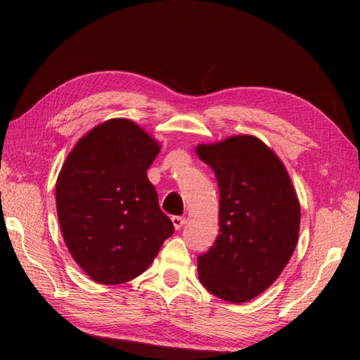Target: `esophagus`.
<instances>
[{"label": "esophagus", "mask_w": 360, "mask_h": 360, "mask_svg": "<svg viewBox=\"0 0 360 360\" xmlns=\"http://www.w3.org/2000/svg\"><path fill=\"white\" fill-rule=\"evenodd\" d=\"M172 223H173L176 231H179V229L186 224V218L184 217H173Z\"/></svg>", "instance_id": "34e87169"}]
</instances>
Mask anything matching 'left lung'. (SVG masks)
Wrapping results in <instances>:
<instances>
[{"instance_id": "8db88e82", "label": "left lung", "mask_w": 360, "mask_h": 360, "mask_svg": "<svg viewBox=\"0 0 360 360\" xmlns=\"http://www.w3.org/2000/svg\"><path fill=\"white\" fill-rule=\"evenodd\" d=\"M196 155L215 172L219 233L198 257L202 286L231 303L262 294L294 254L300 202L285 165L255 136L201 143Z\"/></svg>"}]
</instances>
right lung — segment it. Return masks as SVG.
I'll return each mask as SVG.
<instances>
[{"instance_id": "1", "label": "right lung", "mask_w": 360, "mask_h": 360, "mask_svg": "<svg viewBox=\"0 0 360 360\" xmlns=\"http://www.w3.org/2000/svg\"><path fill=\"white\" fill-rule=\"evenodd\" d=\"M159 150V142L133 120L110 119L79 139L58 173L63 240L97 283L139 277L174 232L147 178Z\"/></svg>"}]
</instances>
